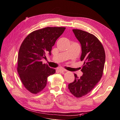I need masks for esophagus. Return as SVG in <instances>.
<instances>
[{
	"mask_svg": "<svg viewBox=\"0 0 120 120\" xmlns=\"http://www.w3.org/2000/svg\"><path fill=\"white\" fill-rule=\"evenodd\" d=\"M58 71L60 73H63L65 71H67L66 70H64V69H62V68H60V69H58Z\"/></svg>",
	"mask_w": 120,
	"mask_h": 120,
	"instance_id": "34e87169",
	"label": "esophagus"
}]
</instances>
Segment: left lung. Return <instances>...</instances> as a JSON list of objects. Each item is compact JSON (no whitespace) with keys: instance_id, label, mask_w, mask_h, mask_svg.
<instances>
[{"instance_id":"obj_1","label":"left lung","mask_w":120,"mask_h":120,"mask_svg":"<svg viewBox=\"0 0 120 120\" xmlns=\"http://www.w3.org/2000/svg\"><path fill=\"white\" fill-rule=\"evenodd\" d=\"M72 30L81 45L80 59L84 61L81 70L83 74L80 77L74 74L75 80L68 85V88L75 97L79 98L90 93L100 80L105 55L102 45L94 35L81 30Z\"/></svg>"}]
</instances>
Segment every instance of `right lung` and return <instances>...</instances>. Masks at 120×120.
<instances>
[{"instance_id": "1", "label": "right lung", "mask_w": 120, "mask_h": 120, "mask_svg": "<svg viewBox=\"0 0 120 120\" xmlns=\"http://www.w3.org/2000/svg\"><path fill=\"white\" fill-rule=\"evenodd\" d=\"M65 27H47L35 30L24 39L20 46L17 70L23 85L32 94L38 93L46 86L47 77L56 70L41 60L46 53L51 55L52 47Z\"/></svg>"}]
</instances>
